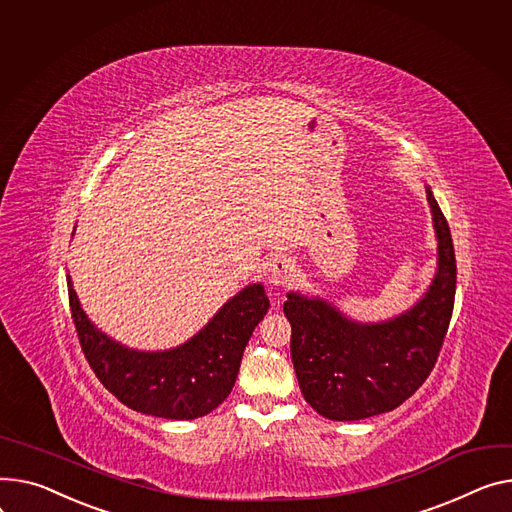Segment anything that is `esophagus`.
Here are the masks:
<instances>
[{"label":"esophagus","instance_id":"34e87169","mask_svg":"<svg viewBox=\"0 0 512 512\" xmlns=\"http://www.w3.org/2000/svg\"><path fill=\"white\" fill-rule=\"evenodd\" d=\"M296 274V265L286 255H276L265 263V278L271 286H284Z\"/></svg>","mask_w":512,"mask_h":512}]
</instances>
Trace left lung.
Wrapping results in <instances>:
<instances>
[{"label":"left lung","instance_id":"8db88e82","mask_svg":"<svg viewBox=\"0 0 512 512\" xmlns=\"http://www.w3.org/2000/svg\"><path fill=\"white\" fill-rule=\"evenodd\" d=\"M438 238V269L428 292L389 321L358 323L323 298L288 294L290 352L300 391L327 420L385 414L412 397L432 372L451 323L457 263L453 238L426 187Z\"/></svg>","mask_w":512,"mask_h":512}]
</instances>
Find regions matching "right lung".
<instances>
[{"label":"right lung","mask_w":512,"mask_h":512,"mask_svg":"<svg viewBox=\"0 0 512 512\" xmlns=\"http://www.w3.org/2000/svg\"><path fill=\"white\" fill-rule=\"evenodd\" d=\"M67 292L82 352L98 381L131 410L166 420L201 418L230 395L249 337L269 309L263 286L251 284L183 346L138 352L90 323L70 276Z\"/></svg>","instance_id":"obj_1"}]
</instances>
